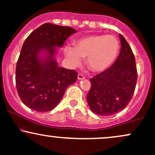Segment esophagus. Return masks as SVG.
I'll list each match as a JSON object with an SVG mask.
<instances>
[{"label": "esophagus", "instance_id": "obj_1", "mask_svg": "<svg viewBox=\"0 0 155 155\" xmlns=\"http://www.w3.org/2000/svg\"><path fill=\"white\" fill-rule=\"evenodd\" d=\"M85 79L84 76L82 75V74H78V79L82 80V79Z\"/></svg>", "mask_w": 155, "mask_h": 155}]
</instances>
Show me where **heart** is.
Returning a JSON list of instances; mask_svg holds the SVG:
<instances>
[{
    "label": "heart",
    "mask_w": 155,
    "mask_h": 155,
    "mask_svg": "<svg viewBox=\"0 0 155 155\" xmlns=\"http://www.w3.org/2000/svg\"><path fill=\"white\" fill-rule=\"evenodd\" d=\"M75 48H65L67 61L71 66L76 67L87 58V65L94 72L107 69L118 56L120 43L113 35H92L83 37L74 43Z\"/></svg>",
    "instance_id": "heart-1"
}]
</instances>
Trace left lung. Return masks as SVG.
<instances>
[{
    "label": "left lung",
    "instance_id": "8db88e82",
    "mask_svg": "<svg viewBox=\"0 0 155 155\" xmlns=\"http://www.w3.org/2000/svg\"><path fill=\"white\" fill-rule=\"evenodd\" d=\"M120 52L113 66L90 79L91 88L87 100L91 110L107 116L124 110L135 91L137 70L135 57L123 35Z\"/></svg>",
    "mask_w": 155,
    "mask_h": 155
}]
</instances>
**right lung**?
Instances as JSON below:
<instances>
[{
	"instance_id": "add662e5",
	"label": "right lung",
	"mask_w": 155,
	"mask_h": 155,
	"mask_svg": "<svg viewBox=\"0 0 155 155\" xmlns=\"http://www.w3.org/2000/svg\"><path fill=\"white\" fill-rule=\"evenodd\" d=\"M76 32L69 27L46 23L24 41L16 63V85L22 102L30 109L52 110L67 87L76 81V71L59 67L54 59L55 47H62L66 39ZM42 52L44 55L40 57Z\"/></svg>"
}]
</instances>
